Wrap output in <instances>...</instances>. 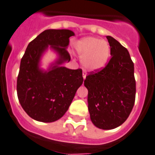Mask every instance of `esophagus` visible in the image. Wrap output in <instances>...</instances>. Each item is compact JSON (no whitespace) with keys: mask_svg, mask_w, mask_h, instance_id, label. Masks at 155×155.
I'll list each match as a JSON object with an SVG mask.
<instances>
[{"mask_svg":"<svg viewBox=\"0 0 155 155\" xmlns=\"http://www.w3.org/2000/svg\"><path fill=\"white\" fill-rule=\"evenodd\" d=\"M85 78H86V74H85V73L83 72V79H84V80H85Z\"/></svg>","mask_w":155,"mask_h":155,"instance_id":"esophagus-1","label":"esophagus"}]
</instances>
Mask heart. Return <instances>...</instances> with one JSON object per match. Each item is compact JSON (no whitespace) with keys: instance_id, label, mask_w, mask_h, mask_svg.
<instances>
[{"instance_id":"obj_1","label":"heart","mask_w":155,"mask_h":155,"mask_svg":"<svg viewBox=\"0 0 155 155\" xmlns=\"http://www.w3.org/2000/svg\"><path fill=\"white\" fill-rule=\"evenodd\" d=\"M74 47L81 57V62L85 70L97 71L103 69L108 62L110 47L106 41L85 37L77 41Z\"/></svg>"}]
</instances>
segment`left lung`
<instances>
[{
  "label": "left lung",
  "mask_w": 155,
  "mask_h": 155,
  "mask_svg": "<svg viewBox=\"0 0 155 155\" xmlns=\"http://www.w3.org/2000/svg\"><path fill=\"white\" fill-rule=\"evenodd\" d=\"M111 55L107 66L89 73L84 81L88 89V108L97 127L114 129L126 121L135 101L134 63L128 51L108 35Z\"/></svg>",
  "instance_id": "left-lung-1"
}]
</instances>
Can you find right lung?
Listing matches in <instances>:
<instances>
[{
    "label": "right lung",
    "mask_w": 155,
    "mask_h": 155,
    "mask_svg": "<svg viewBox=\"0 0 155 155\" xmlns=\"http://www.w3.org/2000/svg\"><path fill=\"white\" fill-rule=\"evenodd\" d=\"M68 29H48L29 43L21 58L17 77V96L23 109L31 118L43 123L59 120L68 110L75 93L83 83L81 69L61 66L70 62ZM59 55L47 71L39 68L41 57L49 47Z\"/></svg>",
    "instance_id": "obj_1"
}]
</instances>
